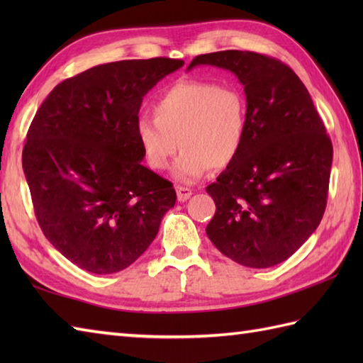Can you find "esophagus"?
Here are the masks:
<instances>
[{
	"label": "esophagus",
	"mask_w": 363,
	"mask_h": 363,
	"mask_svg": "<svg viewBox=\"0 0 363 363\" xmlns=\"http://www.w3.org/2000/svg\"><path fill=\"white\" fill-rule=\"evenodd\" d=\"M176 194H177V201L184 203V201H187L194 191H191V189H189V187H177Z\"/></svg>",
	"instance_id": "esophagus-1"
}]
</instances>
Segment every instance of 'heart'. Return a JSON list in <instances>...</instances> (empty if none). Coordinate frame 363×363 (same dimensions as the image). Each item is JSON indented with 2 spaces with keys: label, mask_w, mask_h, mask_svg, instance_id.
<instances>
[{
  "label": "heart",
  "mask_w": 363,
  "mask_h": 363,
  "mask_svg": "<svg viewBox=\"0 0 363 363\" xmlns=\"http://www.w3.org/2000/svg\"><path fill=\"white\" fill-rule=\"evenodd\" d=\"M154 118L142 115L135 135L152 169H165L177 151L173 174L181 182H195L211 167L226 168L237 159L248 129V107L235 87L217 82L184 79L156 98Z\"/></svg>",
  "instance_id": "1"
}]
</instances>
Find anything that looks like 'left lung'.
<instances>
[{
	"label": "left lung",
	"mask_w": 363,
	"mask_h": 363,
	"mask_svg": "<svg viewBox=\"0 0 363 363\" xmlns=\"http://www.w3.org/2000/svg\"><path fill=\"white\" fill-rule=\"evenodd\" d=\"M196 65L233 72L248 107L240 154L206 189L217 206L206 234L240 265L281 264L325 213L333 165L326 128L304 84L281 60L228 50L196 56L189 70Z\"/></svg>",
	"instance_id": "1"
}]
</instances>
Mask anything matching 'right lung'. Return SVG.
<instances>
[{
  "label": "right lung",
  "instance_id": "obj_1",
  "mask_svg": "<svg viewBox=\"0 0 363 363\" xmlns=\"http://www.w3.org/2000/svg\"><path fill=\"white\" fill-rule=\"evenodd\" d=\"M184 62L152 57L96 65L57 84L38 107L23 172L40 229L74 265L121 272L156 238L173 184L142 165L143 96Z\"/></svg>",
  "mask_w": 363,
  "mask_h": 363
}]
</instances>
